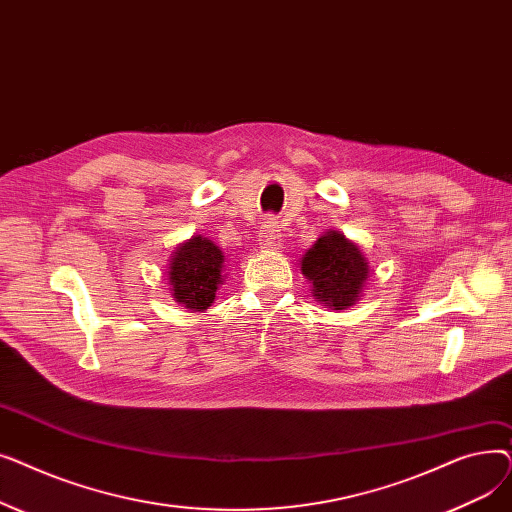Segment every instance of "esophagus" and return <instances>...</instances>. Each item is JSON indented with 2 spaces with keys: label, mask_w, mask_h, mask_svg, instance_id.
I'll return each mask as SVG.
<instances>
[{
  "label": "esophagus",
  "mask_w": 512,
  "mask_h": 512,
  "mask_svg": "<svg viewBox=\"0 0 512 512\" xmlns=\"http://www.w3.org/2000/svg\"><path fill=\"white\" fill-rule=\"evenodd\" d=\"M280 240H282V232L278 222L274 218H265L259 230V245L263 249H276L280 247Z\"/></svg>",
  "instance_id": "esophagus-1"
}]
</instances>
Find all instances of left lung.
Here are the masks:
<instances>
[{"instance_id":"1","label":"left lung","mask_w":512,"mask_h":512,"mask_svg":"<svg viewBox=\"0 0 512 512\" xmlns=\"http://www.w3.org/2000/svg\"><path fill=\"white\" fill-rule=\"evenodd\" d=\"M301 270L313 284V297L330 309L351 307L369 276L363 253L340 232L321 236L303 257Z\"/></svg>"}]
</instances>
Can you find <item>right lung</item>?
<instances>
[{
  "label": "right lung",
  "mask_w": 512,
  "mask_h": 512,
  "mask_svg": "<svg viewBox=\"0 0 512 512\" xmlns=\"http://www.w3.org/2000/svg\"><path fill=\"white\" fill-rule=\"evenodd\" d=\"M224 255L211 240L193 236L174 253L170 261L172 297L191 311L207 309L222 282Z\"/></svg>",
  "instance_id": "right-lung-1"
}]
</instances>
